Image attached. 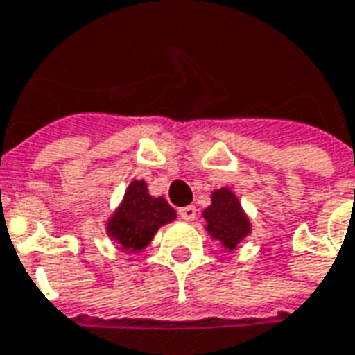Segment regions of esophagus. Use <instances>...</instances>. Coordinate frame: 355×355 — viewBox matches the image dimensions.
I'll list each match as a JSON object with an SVG mask.
<instances>
[{
  "mask_svg": "<svg viewBox=\"0 0 355 355\" xmlns=\"http://www.w3.org/2000/svg\"><path fill=\"white\" fill-rule=\"evenodd\" d=\"M196 214H198V209H196L193 205L182 207V209L178 211V216L182 218V220H186V222H191V220L196 218Z\"/></svg>",
  "mask_w": 355,
  "mask_h": 355,
  "instance_id": "34e87169",
  "label": "esophagus"
}]
</instances>
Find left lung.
Masks as SVG:
<instances>
[{
	"label": "left lung",
	"instance_id": "obj_1",
	"mask_svg": "<svg viewBox=\"0 0 355 355\" xmlns=\"http://www.w3.org/2000/svg\"><path fill=\"white\" fill-rule=\"evenodd\" d=\"M203 218L211 237L224 244L225 250H235L250 233V220L244 214L237 196L227 188L212 191V203L203 211Z\"/></svg>",
	"mask_w": 355,
	"mask_h": 355
}]
</instances>
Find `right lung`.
I'll return each mask as SVG.
<instances>
[{
    "label": "right lung",
    "instance_id": "obj_1",
    "mask_svg": "<svg viewBox=\"0 0 355 355\" xmlns=\"http://www.w3.org/2000/svg\"><path fill=\"white\" fill-rule=\"evenodd\" d=\"M177 218V212L164 198H152L143 180H133L116 212L109 218L107 233L120 250L139 252L148 246L162 225Z\"/></svg>",
    "mask_w": 355,
    "mask_h": 355
}]
</instances>
